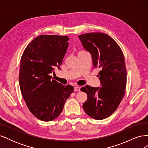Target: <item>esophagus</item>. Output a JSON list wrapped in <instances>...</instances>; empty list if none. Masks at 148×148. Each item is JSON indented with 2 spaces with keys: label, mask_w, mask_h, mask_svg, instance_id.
Here are the masks:
<instances>
[{
  "label": "esophagus",
  "mask_w": 148,
  "mask_h": 148,
  "mask_svg": "<svg viewBox=\"0 0 148 148\" xmlns=\"http://www.w3.org/2000/svg\"><path fill=\"white\" fill-rule=\"evenodd\" d=\"M74 91H79L80 88L79 86H75L74 87Z\"/></svg>",
  "instance_id": "34e87169"
}]
</instances>
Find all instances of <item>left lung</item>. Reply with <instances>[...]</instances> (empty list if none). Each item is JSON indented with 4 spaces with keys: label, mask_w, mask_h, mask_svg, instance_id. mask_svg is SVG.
<instances>
[{
    "label": "left lung",
    "mask_w": 148,
    "mask_h": 148,
    "mask_svg": "<svg viewBox=\"0 0 148 148\" xmlns=\"http://www.w3.org/2000/svg\"><path fill=\"white\" fill-rule=\"evenodd\" d=\"M84 49L91 53L93 65L99 68L102 87L86 85L81 91L88 95L83 105L89 116L96 120L109 117L123 98L127 85V70L122 49L109 35L89 33L78 36Z\"/></svg>",
    "instance_id": "left-lung-1"
}]
</instances>
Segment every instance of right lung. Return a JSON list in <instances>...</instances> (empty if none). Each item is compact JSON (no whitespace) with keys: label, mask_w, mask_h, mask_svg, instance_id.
<instances>
[{"label":"right lung","mask_w":148,"mask_h":148,"mask_svg":"<svg viewBox=\"0 0 148 148\" xmlns=\"http://www.w3.org/2000/svg\"><path fill=\"white\" fill-rule=\"evenodd\" d=\"M69 40L66 36L40 35L28 44L21 58V95L31 114L44 122L60 114L74 91L71 85L64 86L50 76L55 67L60 69Z\"/></svg>","instance_id":"obj_1"}]
</instances>
